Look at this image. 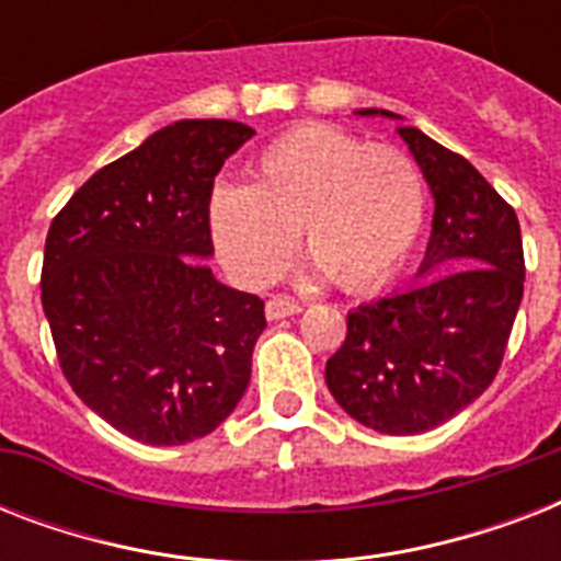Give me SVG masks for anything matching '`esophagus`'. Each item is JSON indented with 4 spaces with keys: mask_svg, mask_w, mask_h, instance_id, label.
Returning a JSON list of instances; mask_svg holds the SVG:
<instances>
[{
    "mask_svg": "<svg viewBox=\"0 0 561 561\" xmlns=\"http://www.w3.org/2000/svg\"><path fill=\"white\" fill-rule=\"evenodd\" d=\"M302 311V306H299L297 299L290 297H271L267 299V306H264V314H267V320H282V317H294Z\"/></svg>",
    "mask_w": 561,
    "mask_h": 561,
    "instance_id": "obj_1",
    "label": "esophagus"
}]
</instances>
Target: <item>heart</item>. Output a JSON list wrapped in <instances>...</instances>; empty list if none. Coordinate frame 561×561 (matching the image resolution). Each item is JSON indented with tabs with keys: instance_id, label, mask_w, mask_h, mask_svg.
Instances as JSON below:
<instances>
[{
	"instance_id": "heart-1",
	"label": "heart",
	"mask_w": 561,
	"mask_h": 561,
	"mask_svg": "<svg viewBox=\"0 0 561 561\" xmlns=\"http://www.w3.org/2000/svg\"><path fill=\"white\" fill-rule=\"evenodd\" d=\"M425 224V186L408 153L306 125L264 145L247 186H218L209 229L227 271L267 285L302 250L343 290H369L399 271Z\"/></svg>"
}]
</instances>
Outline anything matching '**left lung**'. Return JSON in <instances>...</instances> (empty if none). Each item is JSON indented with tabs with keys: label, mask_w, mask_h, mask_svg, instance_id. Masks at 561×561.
<instances>
[{
	"label": "left lung",
	"mask_w": 561,
	"mask_h": 561,
	"mask_svg": "<svg viewBox=\"0 0 561 561\" xmlns=\"http://www.w3.org/2000/svg\"><path fill=\"white\" fill-rule=\"evenodd\" d=\"M396 134L434 194L422 282L350 311L325 383L360 425L408 436L448 422L492 383L524 297V247L515 209L469 160L419 127Z\"/></svg>",
	"instance_id": "obj_1"
}]
</instances>
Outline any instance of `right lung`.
<instances>
[{
  "mask_svg": "<svg viewBox=\"0 0 561 561\" xmlns=\"http://www.w3.org/2000/svg\"><path fill=\"white\" fill-rule=\"evenodd\" d=\"M183 118L95 171L46 236L43 311L78 399L130 439L211 434L250 383L264 302L211 276L209 201L253 136Z\"/></svg>",
  "mask_w": 561,
  "mask_h": 561,
  "instance_id": "right-lung-1",
  "label": "right lung"
}]
</instances>
